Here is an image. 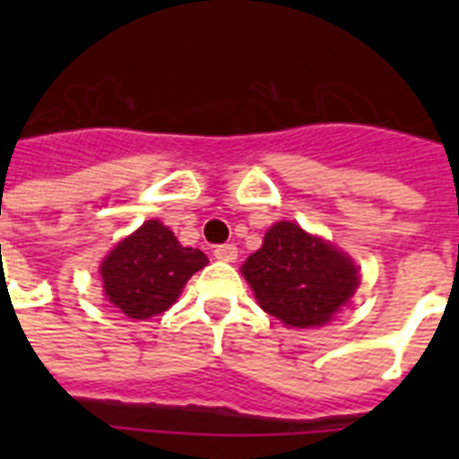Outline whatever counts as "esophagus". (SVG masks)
I'll list each match as a JSON object with an SVG mask.
<instances>
[{
	"mask_svg": "<svg viewBox=\"0 0 459 459\" xmlns=\"http://www.w3.org/2000/svg\"><path fill=\"white\" fill-rule=\"evenodd\" d=\"M238 255L237 246L234 243H222V246H218L216 250H213V257L221 259V262H234Z\"/></svg>",
	"mask_w": 459,
	"mask_h": 459,
	"instance_id": "1",
	"label": "esophagus"
}]
</instances>
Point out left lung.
<instances>
[{
  "label": "left lung",
  "mask_w": 459,
  "mask_h": 459,
  "mask_svg": "<svg viewBox=\"0 0 459 459\" xmlns=\"http://www.w3.org/2000/svg\"><path fill=\"white\" fill-rule=\"evenodd\" d=\"M243 278L259 307L287 326H324L359 287V266L301 225L280 221L246 259Z\"/></svg>",
  "instance_id": "obj_1"
}]
</instances>
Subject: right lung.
<instances>
[{
    "instance_id": "1",
    "label": "right lung",
    "mask_w": 459,
    "mask_h": 459,
    "mask_svg": "<svg viewBox=\"0 0 459 459\" xmlns=\"http://www.w3.org/2000/svg\"><path fill=\"white\" fill-rule=\"evenodd\" d=\"M206 264L202 250L184 248L169 227L147 221L109 250L100 278L108 301L126 317L149 319L168 310L190 275Z\"/></svg>"
}]
</instances>
